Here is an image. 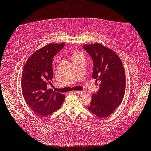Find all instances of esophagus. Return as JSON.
I'll return each instance as SVG.
<instances>
[{
	"instance_id": "1",
	"label": "esophagus",
	"mask_w": 151,
	"mask_h": 151,
	"mask_svg": "<svg viewBox=\"0 0 151 151\" xmlns=\"http://www.w3.org/2000/svg\"><path fill=\"white\" fill-rule=\"evenodd\" d=\"M83 91H73V93H75V94H81V93H83Z\"/></svg>"
}]
</instances>
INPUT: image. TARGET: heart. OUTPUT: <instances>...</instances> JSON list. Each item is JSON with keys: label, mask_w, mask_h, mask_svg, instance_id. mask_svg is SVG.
Masks as SVG:
<instances>
[{"label": "heart", "mask_w": 151, "mask_h": 151, "mask_svg": "<svg viewBox=\"0 0 151 151\" xmlns=\"http://www.w3.org/2000/svg\"><path fill=\"white\" fill-rule=\"evenodd\" d=\"M82 55L81 52H78V51H76V52H75L73 54V55H72V58H74V57H76L79 56V55Z\"/></svg>", "instance_id": "heart-1"}]
</instances>
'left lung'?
<instances>
[{
    "label": "left lung",
    "instance_id": "left-lung-1",
    "mask_svg": "<svg viewBox=\"0 0 151 151\" xmlns=\"http://www.w3.org/2000/svg\"><path fill=\"white\" fill-rule=\"evenodd\" d=\"M83 47L93 59V78L101 81L88 109L99 118L109 116L120 106L125 93L123 64L114 51L100 44L84 45Z\"/></svg>",
    "mask_w": 151,
    "mask_h": 151
}]
</instances>
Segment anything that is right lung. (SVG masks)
I'll list each match as a JSON object with an SVG mask.
<instances>
[{
    "instance_id": "right-lung-1",
    "label": "right lung",
    "mask_w": 151,
    "mask_h": 151,
    "mask_svg": "<svg viewBox=\"0 0 151 151\" xmlns=\"http://www.w3.org/2000/svg\"><path fill=\"white\" fill-rule=\"evenodd\" d=\"M65 43L50 44L32 54L26 63L22 76V90L26 103L33 112L46 116L57 110L65 96L47 88L53 78L52 60Z\"/></svg>"
}]
</instances>
